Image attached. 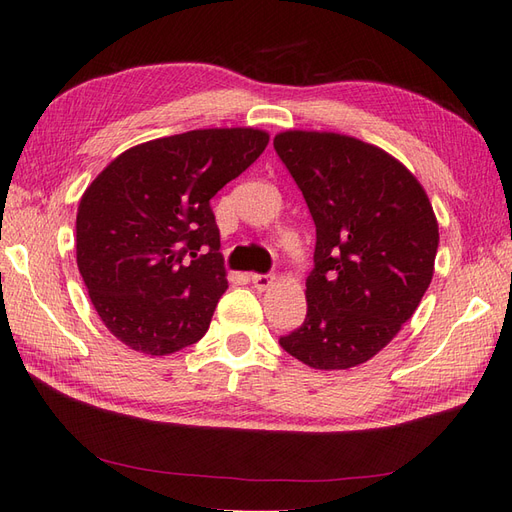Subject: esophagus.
<instances>
[{"label":"esophagus","instance_id":"esophagus-1","mask_svg":"<svg viewBox=\"0 0 512 512\" xmlns=\"http://www.w3.org/2000/svg\"><path fill=\"white\" fill-rule=\"evenodd\" d=\"M250 280H252V284H254V288L256 290H269L271 286H273V275H262V273H254L252 277H250Z\"/></svg>","mask_w":512,"mask_h":512}]
</instances>
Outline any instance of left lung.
Returning <instances> with one entry per match:
<instances>
[{"label":"left lung","mask_w":512,"mask_h":512,"mask_svg":"<svg viewBox=\"0 0 512 512\" xmlns=\"http://www.w3.org/2000/svg\"><path fill=\"white\" fill-rule=\"evenodd\" d=\"M273 147L316 224L307 316L280 346L314 369L361 365L399 333L429 288L436 215L410 170L359 138L288 130Z\"/></svg>","instance_id":"obj_1"}]
</instances>
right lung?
Returning a JSON list of instances; mask_svg holds the SVG:
<instances>
[{
    "instance_id": "1",
    "label": "right lung",
    "mask_w": 512,
    "mask_h": 512,
    "mask_svg": "<svg viewBox=\"0 0 512 512\" xmlns=\"http://www.w3.org/2000/svg\"><path fill=\"white\" fill-rule=\"evenodd\" d=\"M269 134L211 128L123 151L85 190L76 265L104 327L151 356L196 344L228 288L209 200Z\"/></svg>"
}]
</instances>
